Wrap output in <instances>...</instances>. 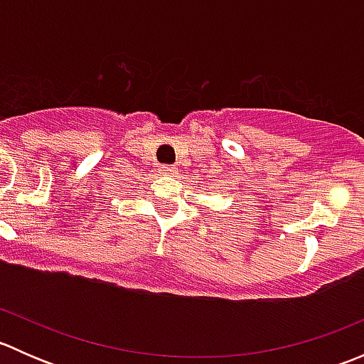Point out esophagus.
Returning a JSON list of instances; mask_svg holds the SVG:
<instances>
[{
	"mask_svg": "<svg viewBox=\"0 0 364 364\" xmlns=\"http://www.w3.org/2000/svg\"><path fill=\"white\" fill-rule=\"evenodd\" d=\"M160 172L161 174H165V176H168V174H174L176 171H178V167H176V165H160Z\"/></svg>",
	"mask_w": 364,
	"mask_h": 364,
	"instance_id": "34e87169",
	"label": "esophagus"
}]
</instances>
